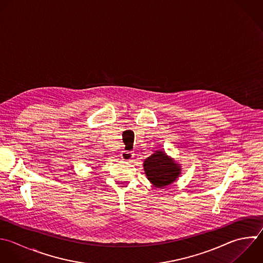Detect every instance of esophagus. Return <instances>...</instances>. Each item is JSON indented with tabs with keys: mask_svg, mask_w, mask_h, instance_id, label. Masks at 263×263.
<instances>
[{
	"mask_svg": "<svg viewBox=\"0 0 263 263\" xmlns=\"http://www.w3.org/2000/svg\"><path fill=\"white\" fill-rule=\"evenodd\" d=\"M134 153L132 151H122L121 154H120V157L123 159V160H130L133 157H134Z\"/></svg>",
	"mask_w": 263,
	"mask_h": 263,
	"instance_id": "1",
	"label": "esophagus"
}]
</instances>
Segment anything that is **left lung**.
I'll return each mask as SVG.
<instances>
[{
  "mask_svg": "<svg viewBox=\"0 0 263 263\" xmlns=\"http://www.w3.org/2000/svg\"><path fill=\"white\" fill-rule=\"evenodd\" d=\"M144 170L148 180L157 188L170 185L180 175V166L162 151H156L144 161Z\"/></svg>",
  "mask_w": 263,
  "mask_h": 263,
  "instance_id": "obj_1",
  "label": "left lung"
}]
</instances>
